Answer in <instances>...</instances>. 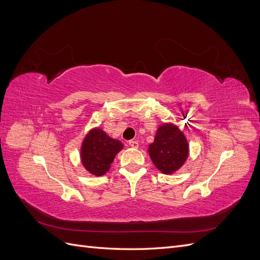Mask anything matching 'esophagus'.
Instances as JSON below:
<instances>
[{
  "mask_svg": "<svg viewBox=\"0 0 260 260\" xmlns=\"http://www.w3.org/2000/svg\"><path fill=\"white\" fill-rule=\"evenodd\" d=\"M129 145L131 147H133V148H138L139 147V142H138V141H136V140H130L129 141Z\"/></svg>",
  "mask_w": 260,
  "mask_h": 260,
  "instance_id": "obj_1",
  "label": "esophagus"
}]
</instances>
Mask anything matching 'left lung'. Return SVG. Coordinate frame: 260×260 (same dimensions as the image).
Returning a JSON list of instances; mask_svg holds the SVG:
<instances>
[{
	"label": "left lung",
	"instance_id": "8db88e82",
	"mask_svg": "<svg viewBox=\"0 0 260 260\" xmlns=\"http://www.w3.org/2000/svg\"><path fill=\"white\" fill-rule=\"evenodd\" d=\"M148 153L157 169L166 175L174 174L187 158V141L176 125L162 124L149 144Z\"/></svg>",
	"mask_w": 260,
	"mask_h": 260
}]
</instances>
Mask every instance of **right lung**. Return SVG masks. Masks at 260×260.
Instances as JSON below:
<instances>
[{
  "instance_id": "right-lung-1",
  "label": "right lung",
  "mask_w": 260,
  "mask_h": 260,
  "mask_svg": "<svg viewBox=\"0 0 260 260\" xmlns=\"http://www.w3.org/2000/svg\"><path fill=\"white\" fill-rule=\"evenodd\" d=\"M123 147L120 141L109 138L101 129L91 130L81 146V161L94 176H103L111 168L116 154Z\"/></svg>"
}]
</instances>
